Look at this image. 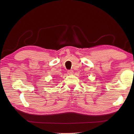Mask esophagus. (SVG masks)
I'll return each mask as SVG.
<instances>
[{"label":"esophagus","instance_id":"1","mask_svg":"<svg viewBox=\"0 0 134 134\" xmlns=\"http://www.w3.org/2000/svg\"><path fill=\"white\" fill-rule=\"evenodd\" d=\"M67 73L68 74H72L73 73V71L72 70H68Z\"/></svg>","mask_w":134,"mask_h":134}]
</instances>
